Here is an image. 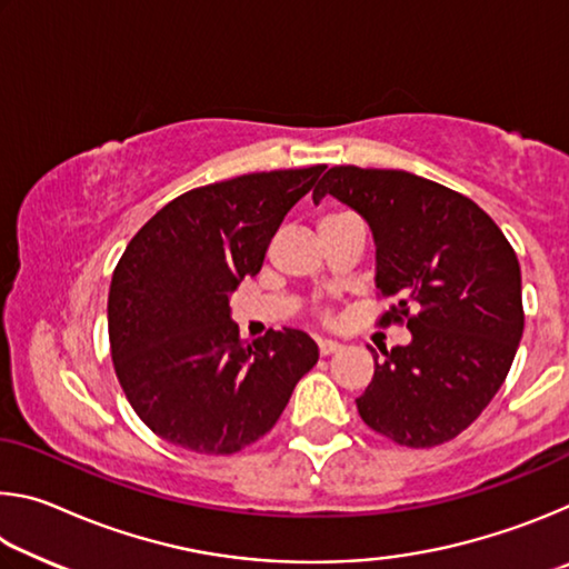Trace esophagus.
Masks as SVG:
<instances>
[{"label":"esophagus","mask_w":569,"mask_h":569,"mask_svg":"<svg viewBox=\"0 0 569 569\" xmlns=\"http://www.w3.org/2000/svg\"><path fill=\"white\" fill-rule=\"evenodd\" d=\"M336 351H341V343L339 341H329V339H321L319 341V353L321 356H331Z\"/></svg>","instance_id":"esophagus-1"}]
</instances>
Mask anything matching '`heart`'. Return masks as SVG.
Returning <instances> with one entry per match:
<instances>
[{
  "mask_svg": "<svg viewBox=\"0 0 569 569\" xmlns=\"http://www.w3.org/2000/svg\"><path fill=\"white\" fill-rule=\"evenodd\" d=\"M343 216H349V210H331V213L321 216L319 226H323V223H331V220H336V218H343Z\"/></svg>",
  "mask_w": 569,
  "mask_h": 569,
  "instance_id": "b5f03b06",
  "label": "heart"
}]
</instances>
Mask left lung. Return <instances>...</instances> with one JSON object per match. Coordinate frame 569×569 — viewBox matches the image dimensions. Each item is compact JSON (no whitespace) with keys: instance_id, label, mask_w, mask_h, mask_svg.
<instances>
[{"instance_id":"1","label":"left lung","mask_w":569,"mask_h":569,"mask_svg":"<svg viewBox=\"0 0 569 569\" xmlns=\"http://www.w3.org/2000/svg\"><path fill=\"white\" fill-rule=\"evenodd\" d=\"M326 192L353 208L377 243V288L393 296L379 323L411 343L373 356L356 399L361 419L401 447L461 435L502 387L525 331L515 248L475 200L403 170L336 166Z\"/></svg>"}]
</instances>
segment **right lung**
<instances>
[{
  "mask_svg": "<svg viewBox=\"0 0 569 569\" xmlns=\"http://www.w3.org/2000/svg\"><path fill=\"white\" fill-rule=\"evenodd\" d=\"M326 166L250 172L160 208L114 266L108 329L118 381L170 445L236 455L273 429L319 346L298 329L246 343L230 293L261 271L288 210Z\"/></svg>",
  "mask_w": 569,
  "mask_h": 569,
  "instance_id": "obj_1",
  "label": "right lung"
}]
</instances>
